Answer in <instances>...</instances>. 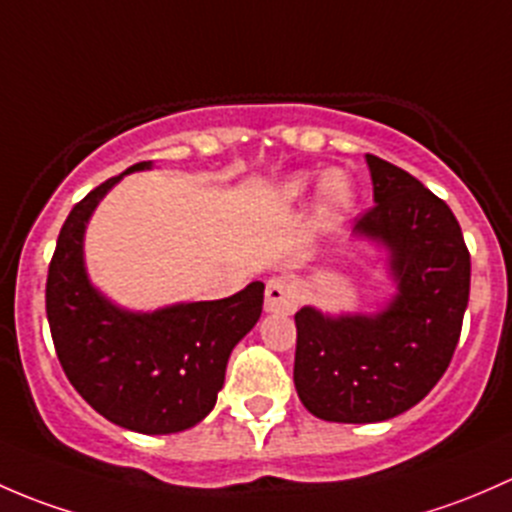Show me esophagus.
<instances>
[{"instance_id": "1", "label": "esophagus", "mask_w": 512, "mask_h": 512, "mask_svg": "<svg viewBox=\"0 0 512 512\" xmlns=\"http://www.w3.org/2000/svg\"><path fill=\"white\" fill-rule=\"evenodd\" d=\"M300 300L298 286L286 276L271 278L266 283V310L268 313H293Z\"/></svg>"}]
</instances>
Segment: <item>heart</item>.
Listing matches in <instances>:
<instances>
[{"mask_svg":"<svg viewBox=\"0 0 512 512\" xmlns=\"http://www.w3.org/2000/svg\"><path fill=\"white\" fill-rule=\"evenodd\" d=\"M310 177L295 175L286 182L283 194L286 199H298L308 192ZM355 202V187H352L350 177L340 170H330L320 177L318 184V212L323 219H337L347 212Z\"/></svg>","mask_w":512,"mask_h":512,"instance_id":"heart-1","label":"heart"}]
</instances>
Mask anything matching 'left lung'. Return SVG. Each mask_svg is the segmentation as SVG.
Masks as SVG:
<instances>
[{
	"instance_id": "8db88e82",
	"label": "left lung",
	"mask_w": 512,
	"mask_h": 512,
	"mask_svg": "<svg viewBox=\"0 0 512 512\" xmlns=\"http://www.w3.org/2000/svg\"><path fill=\"white\" fill-rule=\"evenodd\" d=\"M374 207L355 236L389 251L397 295L374 315L295 313L293 382L310 414L337 424L387 421L444 377L471 291V254L444 199L387 160L367 155Z\"/></svg>"
}]
</instances>
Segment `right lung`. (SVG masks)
<instances>
[{"mask_svg": "<svg viewBox=\"0 0 512 512\" xmlns=\"http://www.w3.org/2000/svg\"><path fill=\"white\" fill-rule=\"evenodd\" d=\"M138 162L88 192L63 221L46 278V318L56 355L76 392L113 424L138 434H177L217 404L226 362L263 308V283L221 300L133 313L91 286L83 234L93 209Z\"/></svg>", "mask_w": 512, "mask_h": 512, "instance_id": "right-lung-1", "label": "right lung"}]
</instances>
